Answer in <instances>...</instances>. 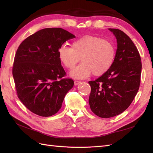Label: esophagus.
Returning a JSON list of instances; mask_svg holds the SVG:
<instances>
[{
    "label": "esophagus",
    "mask_w": 153,
    "mask_h": 153,
    "mask_svg": "<svg viewBox=\"0 0 153 153\" xmlns=\"http://www.w3.org/2000/svg\"><path fill=\"white\" fill-rule=\"evenodd\" d=\"M81 83V82H79V81H74V85H79V84Z\"/></svg>",
    "instance_id": "esophagus-1"
}]
</instances>
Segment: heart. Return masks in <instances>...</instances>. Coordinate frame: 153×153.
Listing matches in <instances>:
<instances>
[{
  "label": "heart",
  "instance_id": "1",
  "mask_svg": "<svg viewBox=\"0 0 153 153\" xmlns=\"http://www.w3.org/2000/svg\"><path fill=\"white\" fill-rule=\"evenodd\" d=\"M58 54L64 66L72 70L80 60L82 63L71 71L76 79H85L93 73L95 76H102L112 66L115 58L116 48L111 41L102 38L86 35L71 43L58 48Z\"/></svg>",
  "mask_w": 153,
  "mask_h": 153
}]
</instances>
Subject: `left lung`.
<instances>
[{"mask_svg": "<svg viewBox=\"0 0 153 153\" xmlns=\"http://www.w3.org/2000/svg\"><path fill=\"white\" fill-rule=\"evenodd\" d=\"M108 30L117 40L114 60L105 74L89 82L91 110L103 118L118 115L131 105L140 85L142 68L141 56L131 39L118 29Z\"/></svg>", "mask_w": 153, "mask_h": 153, "instance_id": "1", "label": "left lung"}]
</instances>
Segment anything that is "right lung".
Segmentation results:
<instances>
[{
  "mask_svg": "<svg viewBox=\"0 0 153 153\" xmlns=\"http://www.w3.org/2000/svg\"><path fill=\"white\" fill-rule=\"evenodd\" d=\"M75 35L60 27L45 28L22 41L12 68L19 99L31 112L43 117L55 114L74 81L63 78L66 71L58 50Z\"/></svg>",
  "mask_w": 153,
  "mask_h": 153,
  "instance_id": "add662e5",
  "label": "right lung"
}]
</instances>
